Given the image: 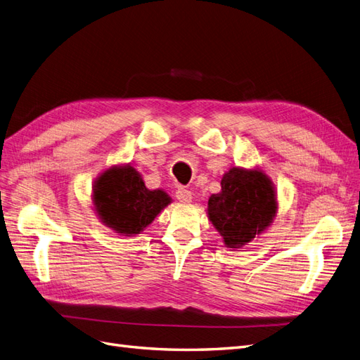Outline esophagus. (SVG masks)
Wrapping results in <instances>:
<instances>
[{
	"label": "esophagus",
	"instance_id": "1",
	"mask_svg": "<svg viewBox=\"0 0 360 360\" xmlns=\"http://www.w3.org/2000/svg\"><path fill=\"white\" fill-rule=\"evenodd\" d=\"M176 197H177V200H179L180 202L188 204V202L192 201V192L188 191V189H184V188H180V189L177 191V193H176Z\"/></svg>",
	"mask_w": 360,
	"mask_h": 360
}]
</instances>
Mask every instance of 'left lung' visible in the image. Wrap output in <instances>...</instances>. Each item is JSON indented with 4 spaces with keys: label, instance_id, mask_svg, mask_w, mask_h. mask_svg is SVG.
<instances>
[{
    "label": "left lung",
    "instance_id": "obj_1",
    "mask_svg": "<svg viewBox=\"0 0 360 360\" xmlns=\"http://www.w3.org/2000/svg\"><path fill=\"white\" fill-rule=\"evenodd\" d=\"M276 213L275 184L259 168L231 167L222 176L221 192L207 202V216L230 249H240L263 234Z\"/></svg>",
    "mask_w": 360,
    "mask_h": 360
}]
</instances>
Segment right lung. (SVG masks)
<instances>
[{"label": "right lung", "instance_id": "add662e5", "mask_svg": "<svg viewBox=\"0 0 360 360\" xmlns=\"http://www.w3.org/2000/svg\"><path fill=\"white\" fill-rule=\"evenodd\" d=\"M163 189H148L130 163L102 171L94 180L91 204L101 222L120 236H136L171 204Z\"/></svg>", "mask_w": 360, "mask_h": 360}]
</instances>
